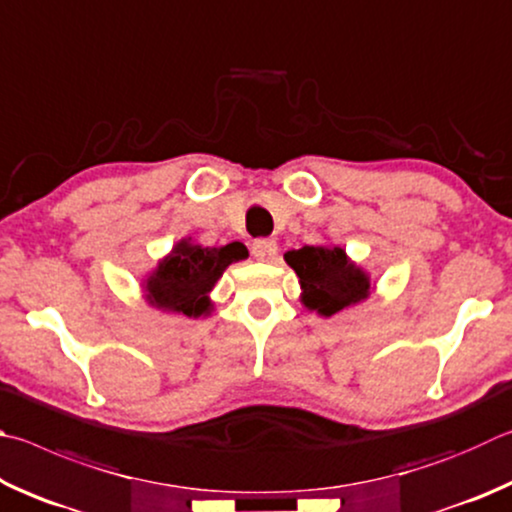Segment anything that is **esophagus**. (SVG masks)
I'll list each match as a JSON object with an SVG mask.
<instances>
[{
    "mask_svg": "<svg viewBox=\"0 0 512 512\" xmlns=\"http://www.w3.org/2000/svg\"><path fill=\"white\" fill-rule=\"evenodd\" d=\"M251 254L263 263H274V258L279 256V245H276V240L272 238L254 240V245H251Z\"/></svg>",
    "mask_w": 512,
    "mask_h": 512,
    "instance_id": "1",
    "label": "esophagus"
}]
</instances>
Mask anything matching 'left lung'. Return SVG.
Here are the masks:
<instances>
[{
    "label": "left lung",
    "mask_w": 512,
    "mask_h": 512,
    "mask_svg": "<svg viewBox=\"0 0 512 512\" xmlns=\"http://www.w3.org/2000/svg\"><path fill=\"white\" fill-rule=\"evenodd\" d=\"M283 258L299 276L301 306L319 317L360 306L375 290L371 274L339 245H306L285 251Z\"/></svg>",
    "instance_id": "left-lung-1"
}]
</instances>
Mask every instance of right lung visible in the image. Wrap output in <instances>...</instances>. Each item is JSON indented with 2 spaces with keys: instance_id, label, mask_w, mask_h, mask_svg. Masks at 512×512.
<instances>
[{
  "instance_id": "obj_1",
  "label": "right lung",
  "mask_w": 512,
  "mask_h": 512,
  "mask_svg": "<svg viewBox=\"0 0 512 512\" xmlns=\"http://www.w3.org/2000/svg\"><path fill=\"white\" fill-rule=\"evenodd\" d=\"M242 258H247V247L242 242L204 247L193 238L177 240L141 281L143 299L150 308L166 315L209 317L213 312L211 290L224 270Z\"/></svg>"
}]
</instances>
